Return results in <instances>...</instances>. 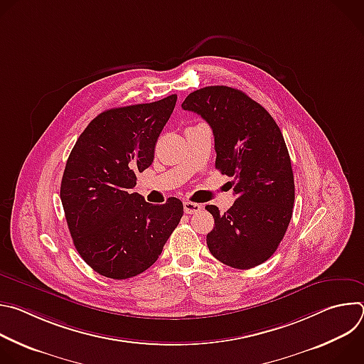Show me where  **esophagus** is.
I'll use <instances>...</instances> for the list:
<instances>
[{"instance_id":"esophagus-1","label":"esophagus","mask_w":364,"mask_h":364,"mask_svg":"<svg viewBox=\"0 0 364 364\" xmlns=\"http://www.w3.org/2000/svg\"><path fill=\"white\" fill-rule=\"evenodd\" d=\"M203 209V205L198 203H193V201H184V212L187 215H194L198 213Z\"/></svg>"}]
</instances>
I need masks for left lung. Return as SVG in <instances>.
Segmentation results:
<instances>
[{"mask_svg": "<svg viewBox=\"0 0 364 364\" xmlns=\"http://www.w3.org/2000/svg\"><path fill=\"white\" fill-rule=\"evenodd\" d=\"M181 108L200 115L213 129L216 168L233 177L236 197L215 219L207 235L210 253L222 264L250 269L264 264L279 246L295 200L291 159L282 132L269 112L242 90L205 86L191 92Z\"/></svg>", "mask_w": 364, "mask_h": 364, "instance_id": "1", "label": "left lung"}]
</instances>
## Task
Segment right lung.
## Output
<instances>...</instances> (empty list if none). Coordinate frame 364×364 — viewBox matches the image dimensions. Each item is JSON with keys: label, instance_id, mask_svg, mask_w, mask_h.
<instances>
[{"label": "right lung", "instance_id": "add662e5", "mask_svg": "<svg viewBox=\"0 0 364 364\" xmlns=\"http://www.w3.org/2000/svg\"><path fill=\"white\" fill-rule=\"evenodd\" d=\"M177 95L99 114L77 138L62 178L60 198L76 250L99 275L128 279L146 271L183 216L170 197L152 205L131 188L154 161L155 142Z\"/></svg>", "mask_w": 364, "mask_h": 364}]
</instances>
